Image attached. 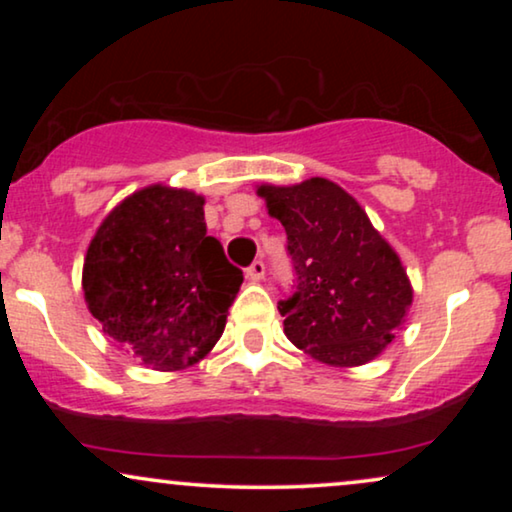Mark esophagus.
Listing matches in <instances>:
<instances>
[{
	"mask_svg": "<svg viewBox=\"0 0 512 512\" xmlns=\"http://www.w3.org/2000/svg\"><path fill=\"white\" fill-rule=\"evenodd\" d=\"M247 277L251 279V282H261V279L265 277V263L263 261H254L247 268Z\"/></svg>",
	"mask_w": 512,
	"mask_h": 512,
	"instance_id": "esophagus-1",
	"label": "esophagus"
}]
</instances>
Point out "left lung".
Masks as SVG:
<instances>
[{
    "mask_svg": "<svg viewBox=\"0 0 512 512\" xmlns=\"http://www.w3.org/2000/svg\"><path fill=\"white\" fill-rule=\"evenodd\" d=\"M256 193L284 226L298 275L296 293L277 305L286 338L335 368L380 356L410 310L412 284L366 209L324 177Z\"/></svg>",
    "mask_w": 512,
    "mask_h": 512,
    "instance_id": "left-lung-1",
    "label": "left lung"
}]
</instances>
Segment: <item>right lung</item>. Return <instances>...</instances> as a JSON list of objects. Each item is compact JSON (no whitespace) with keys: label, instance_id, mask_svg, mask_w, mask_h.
Here are the masks:
<instances>
[{"label":"right lung","instance_id":"right-lung-1","mask_svg":"<svg viewBox=\"0 0 512 512\" xmlns=\"http://www.w3.org/2000/svg\"><path fill=\"white\" fill-rule=\"evenodd\" d=\"M205 198L151 184L118 202L83 258V296L111 340L172 373L212 352L242 270L207 235Z\"/></svg>","mask_w":512,"mask_h":512}]
</instances>
